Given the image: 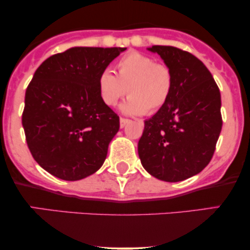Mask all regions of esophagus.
<instances>
[{
    "label": "esophagus",
    "mask_w": 250,
    "mask_h": 250,
    "mask_svg": "<svg viewBox=\"0 0 250 250\" xmlns=\"http://www.w3.org/2000/svg\"><path fill=\"white\" fill-rule=\"evenodd\" d=\"M128 123H129V120L128 119H125V117H121V119H120V127H121V128L125 127V125H127Z\"/></svg>",
    "instance_id": "34e87169"
}]
</instances>
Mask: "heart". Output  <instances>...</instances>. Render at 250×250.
Returning <instances> with one entry per match:
<instances>
[{
    "label": "heart",
    "instance_id": "b5f03b06",
    "mask_svg": "<svg viewBox=\"0 0 250 250\" xmlns=\"http://www.w3.org/2000/svg\"><path fill=\"white\" fill-rule=\"evenodd\" d=\"M117 74L103 69L97 76V90L104 104L115 105L128 93L122 111L134 115L159 111L173 93V71L153 57L131 51L116 63Z\"/></svg>",
    "mask_w": 250,
    "mask_h": 250
}]
</instances>
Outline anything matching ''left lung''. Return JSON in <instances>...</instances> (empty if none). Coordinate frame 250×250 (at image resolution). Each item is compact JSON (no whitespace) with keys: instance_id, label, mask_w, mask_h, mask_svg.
<instances>
[{"instance_id":"left-lung-1","label":"left lung","mask_w":250,"mask_h":250,"mask_svg":"<svg viewBox=\"0 0 250 250\" xmlns=\"http://www.w3.org/2000/svg\"><path fill=\"white\" fill-rule=\"evenodd\" d=\"M173 71L168 102L145 121L137 150L151 176L179 182L199 174L213 157L222 129L221 94L197 57L170 45H153Z\"/></svg>"}]
</instances>
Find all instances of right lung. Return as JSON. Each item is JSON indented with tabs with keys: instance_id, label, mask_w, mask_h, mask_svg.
Returning a JSON list of instances; mask_svg holds the SVG:
<instances>
[{
	"instance_id": "add662e5",
	"label": "right lung",
	"mask_w": 250,
	"mask_h": 250,
	"mask_svg": "<svg viewBox=\"0 0 250 250\" xmlns=\"http://www.w3.org/2000/svg\"><path fill=\"white\" fill-rule=\"evenodd\" d=\"M125 50L74 47L36 69L25 90L22 125L34 160L48 173L77 181L102 167L120 119L102 102L97 76Z\"/></svg>"
}]
</instances>
